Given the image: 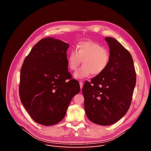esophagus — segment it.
<instances>
[{"label":"esophagus","instance_id":"esophagus-1","mask_svg":"<svg viewBox=\"0 0 151 151\" xmlns=\"http://www.w3.org/2000/svg\"><path fill=\"white\" fill-rule=\"evenodd\" d=\"M79 84H80V87H81V88H83V82H82V81H79Z\"/></svg>","mask_w":151,"mask_h":151}]
</instances>
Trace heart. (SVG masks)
Instances as JSON below:
<instances>
[{"label": "heart", "mask_w": 151, "mask_h": 151, "mask_svg": "<svg viewBox=\"0 0 151 151\" xmlns=\"http://www.w3.org/2000/svg\"><path fill=\"white\" fill-rule=\"evenodd\" d=\"M110 61V51L94 41H83L78 43L77 50H72L68 56V67L76 71L83 63L84 65L77 70L74 76L82 79L91 74H101L108 67Z\"/></svg>", "instance_id": "heart-1"}]
</instances>
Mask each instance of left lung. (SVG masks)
Returning a JSON list of instances; mask_svg holds the SVG:
<instances>
[{"label": "left lung", "instance_id": "1", "mask_svg": "<svg viewBox=\"0 0 151 151\" xmlns=\"http://www.w3.org/2000/svg\"><path fill=\"white\" fill-rule=\"evenodd\" d=\"M110 61L101 74L86 81L82 92L88 119L96 124H114L129 110L136 84V72L130 52L113 38L106 37Z\"/></svg>", "mask_w": 151, "mask_h": 151}]
</instances>
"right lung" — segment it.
<instances>
[{
  "label": "right lung",
  "instance_id": "obj_1",
  "mask_svg": "<svg viewBox=\"0 0 151 151\" xmlns=\"http://www.w3.org/2000/svg\"><path fill=\"white\" fill-rule=\"evenodd\" d=\"M68 47L60 40L42 39L22 63L20 99L32 119L39 124L52 126L62 121L72 98L80 91L79 81L68 71Z\"/></svg>",
  "mask_w": 151,
  "mask_h": 151
}]
</instances>
